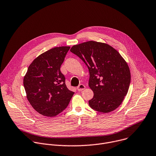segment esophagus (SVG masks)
Instances as JSON below:
<instances>
[{
    "label": "esophagus",
    "instance_id": "1",
    "mask_svg": "<svg viewBox=\"0 0 156 156\" xmlns=\"http://www.w3.org/2000/svg\"><path fill=\"white\" fill-rule=\"evenodd\" d=\"M85 88H86V86H85L84 84H80L77 87V90H78V91H81V90H84Z\"/></svg>",
    "mask_w": 156,
    "mask_h": 156
}]
</instances>
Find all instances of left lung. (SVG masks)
Listing matches in <instances>:
<instances>
[{"mask_svg":"<svg viewBox=\"0 0 156 156\" xmlns=\"http://www.w3.org/2000/svg\"><path fill=\"white\" fill-rule=\"evenodd\" d=\"M70 51L89 69V86L94 92L89 106L103 113L119 107L127 94L131 79L129 66L119 52L107 43L95 41L74 45Z\"/></svg>","mask_w":156,"mask_h":156,"instance_id":"left-lung-1","label":"left lung"}]
</instances>
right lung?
I'll list each match as a JSON object with an SVG mask.
<instances>
[{
    "instance_id": "1",
    "label": "right lung",
    "mask_w": 156,
    "mask_h": 156,
    "mask_svg": "<svg viewBox=\"0 0 156 156\" xmlns=\"http://www.w3.org/2000/svg\"><path fill=\"white\" fill-rule=\"evenodd\" d=\"M70 46L52 48L39 55L29 66L23 84L33 108L41 115L57 116L68 106L74 94L60 70Z\"/></svg>"
}]
</instances>
